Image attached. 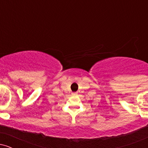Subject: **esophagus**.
<instances>
[{"mask_svg":"<svg viewBox=\"0 0 148 148\" xmlns=\"http://www.w3.org/2000/svg\"><path fill=\"white\" fill-rule=\"evenodd\" d=\"M72 95H76V92H73V93H72Z\"/></svg>","mask_w":148,"mask_h":148,"instance_id":"1","label":"esophagus"}]
</instances>
